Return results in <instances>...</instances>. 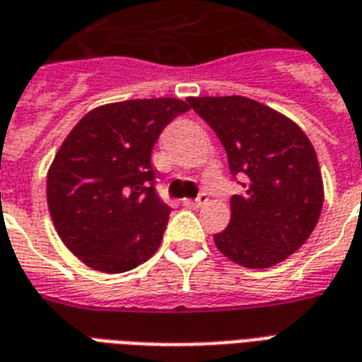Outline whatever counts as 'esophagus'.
<instances>
[{
	"instance_id": "obj_1",
	"label": "esophagus",
	"mask_w": 362,
	"mask_h": 362,
	"mask_svg": "<svg viewBox=\"0 0 362 362\" xmlns=\"http://www.w3.org/2000/svg\"><path fill=\"white\" fill-rule=\"evenodd\" d=\"M205 204H207V196H205V194H199L197 199H184V205H186V207H194V209L204 207Z\"/></svg>"
}]
</instances>
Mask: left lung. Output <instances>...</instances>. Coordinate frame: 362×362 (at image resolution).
<instances>
[{"label": "left lung", "instance_id": "left-lung-1", "mask_svg": "<svg viewBox=\"0 0 362 362\" xmlns=\"http://www.w3.org/2000/svg\"><path fill=\"white\" fill-rule=\"evenodd\" d=\"M213 127L230 173L248 178L230 199V223L213 236L223 256L250 269L281 264L303 246L324 205L318 157L295 122L248 96H192Z\"/></svg>", "mask_w": 362, "mask_h": 362}]
</instances>
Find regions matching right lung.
<instances>
[{
	"mask_svg": "<svg viewBox=\"0 0 362 362\" xmlns=\"http://www.w3.org/2000/svg\"><path fill=\"white\" fill-rule=\"evenodd\" d=\"M189 108L170 96L103 104L59 145L46 199L62 243L85 266L124 273L157 252L170 207L153 186L151 151L163 127Z\"/></svg>",
	"mask_w": 362,
	"mask_h": 362,
	"instance_id": "1",
	"label": "right lung"
}]
</instances>
